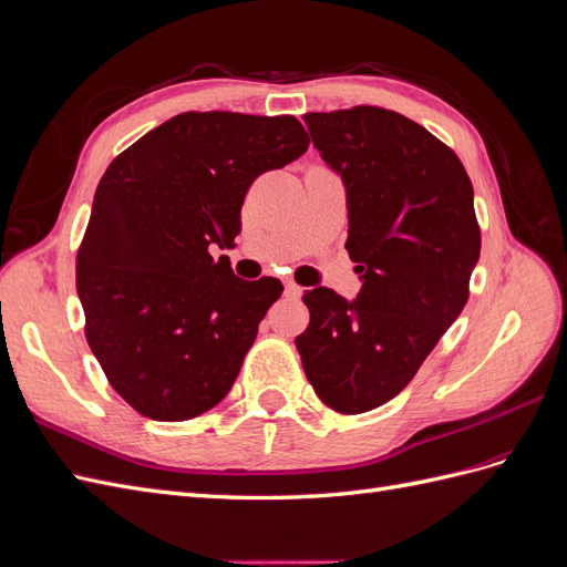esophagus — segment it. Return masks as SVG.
<instances>
[{
	"label": "esophagus",
	"instance_id": "obj_1",
	"mask_svg": "<svg viewBox=\"0 0 567 567\" xmlns=\"http://www.w3.org/2000/svg\"><path fill=\"white\" fill-rule=\"evenodd\" d=\"M302 293V288L296 281H286V296L288 298H298Z\"/></svg>",
	"mask_w": 567,
	"mask_h": 567
}]
</instances>
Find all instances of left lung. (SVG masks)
Masks as SVG:
<instances>
[{
  "mask_svg": "<svg viewBox=\"0 0 567 567\" xmlns=\"http://www.w3.org/2000/svg\"><path fill=\"white\" fill-rule=\"evenodd\" d=\"M321 158L346 182L348 252L362 290H305L296 338L307 381L340 414L390 402L468 302L480 257L473 184L456 153L394 111L305 113Z\"/></svg>",
  "mask_w": 567,
  "mask_h": 567,
  "instance_id": "obj_1",
  "label": "left lung"
}]
</instances>
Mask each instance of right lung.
Listing matches in <instances>:
<instances>
[{
  "label": "right lung",
  "mask_w": 567,
  "mask_h": 567,
  "mask_svg": "<svg viewBox=\"0 0 567 567\" xmlns=\"http://www.w3.org/2000/svg\"><path fill=\"white\" fill-rule=\"evenodd\" d=\"M307 146L293 115L188 111L101 177L75 265L84 336L142 416L188 421L227 398L284 286L234 277L210 246H234L250 184Z\"/></svg>",
  "instance_id": "add662e5"
}]
</instances>
